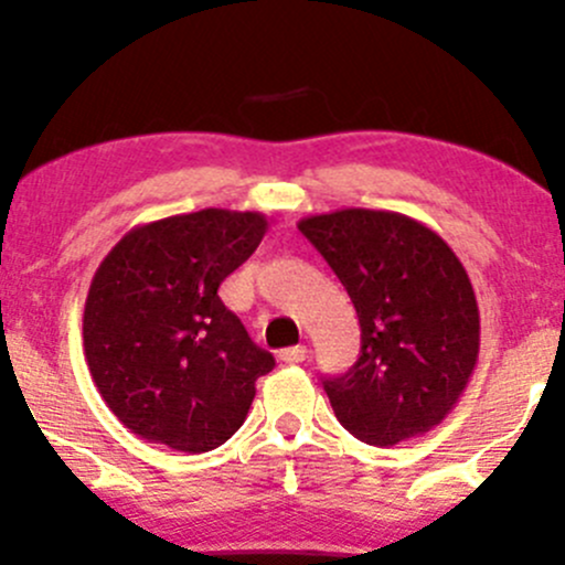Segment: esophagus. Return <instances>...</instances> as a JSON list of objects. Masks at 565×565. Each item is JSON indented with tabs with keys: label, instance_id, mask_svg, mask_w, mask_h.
<instances>
[{
	"label": "esophagus",
	"instance_id": "1",
	"mask_svg": "<svg viewBox=\"0 0 565 565\" xmlns=\"http://www.w3.org/2000/svg\"><path fill=\"white\" fill-rule=\"evenodd\" d=\"M278 356H281V362H287V364H300L308 359V349L306 345H292V349H284Z\"/></svg>",
	"mask_w": 565,
	"mask_h": 565
}]
</instances>
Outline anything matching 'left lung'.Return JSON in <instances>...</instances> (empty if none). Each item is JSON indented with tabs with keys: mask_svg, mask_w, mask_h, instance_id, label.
Instances as JSON below:
<instances>
[{
	"mask_svg": "<svg viewBox=\"0 0 565 565\" xmlns=\"http://www.w3.org/2000/svg\"><path fill=\"white\" fill-rule=\"evenodd\" d=\"M356 308L353 367L321 377L340 424L377 448L429 431L467 388L480 351V313L458 257L420 222L343 209L302 220Z\"/></svg>",
	"mask_w": 565,
	"mask_h": 565,
	"instance_id": "8db88e82",
	"label": "left lung"
}]
</instances>
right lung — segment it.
<instances>
[{
  "label": "right lung",
  "mask_w": 565,
  "mask_h": 565,
  "mask_svg": "<svg viewBox=\"0 0 565 565\" xmlns=\"http://www.w3.org/2000/svg\"><path fill=\"white\" fill-rule=\"evenodd\" d=\"M265 231L257 212L203 209L134 227L98 265L83 316L85 359L134 434L206 454L241 429L254 383L276 359L254 345L216 289Z\"/></svg>",
  "instance_id": "add662e5"
}]
</instances>
